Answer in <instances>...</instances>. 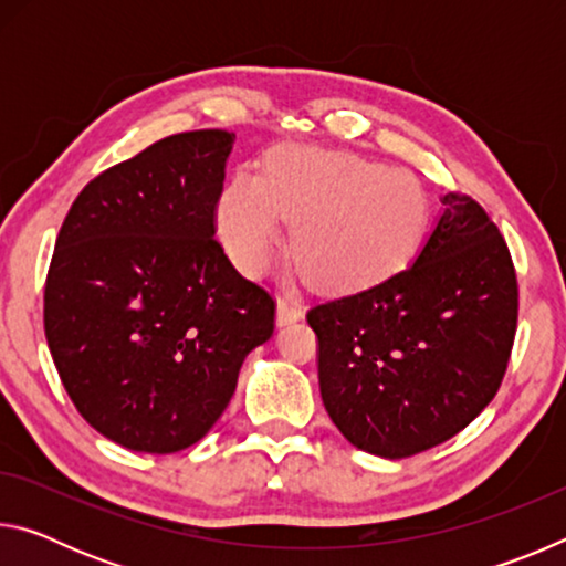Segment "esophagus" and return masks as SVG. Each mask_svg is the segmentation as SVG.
I'll use <instances>...</instances> for the list:
<instances>
[{"instance_id": "1", "label": "esophagus", "mask_w": 566, "mask_h": 566, "mask_svg": "<svg viewBox=\"0 0 566 566\" xmlns=\"http://www.w3.org/2000/svg\"><path fill=\"white\" fill-rule=\"evenodd\" d=\"M302 314H304V306L296 296H290V294L280 296V302H276V322L292 324L296 319H302Z\"/></svg>"}]
</instances>
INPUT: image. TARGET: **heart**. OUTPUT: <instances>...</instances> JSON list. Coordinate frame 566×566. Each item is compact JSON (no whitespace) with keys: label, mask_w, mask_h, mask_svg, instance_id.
I'll return each mask as SVG.
<instances>
[{"label":"heart","mask_w":566,"mask_h":566,"mask_svg":"<svg viewBox=\"0 0 566 566\" xmlns=\"http://www.w3.org/2000/svg\"><path fill=\"white\" fill-rule=\"evenodd\" d=\"M294 229V256L329 292L379 284L415 260L429 224L421 181L405 169L334 151L286 147L262 179L234 177L217 205V229L239 270L262 274Z\"/></svg>","instance_id":"heart-1"}]
</instances>
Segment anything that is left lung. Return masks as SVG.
I'll return each instance as SVG.
<instances>
[{
	"label": "left lung",
	"instance_id": "left-lung-1",
	"mask_svg": "<svg viewBox=\"0 0 566 566\" xmlns=\"http://www.w3.org/2000/svg\"><path fill=\"white\" fill-rule=\"evenodd\" d=\"M415 264L306 312L322 401L364 452L405 459L447 442L502 387L520 284L500 229L474 197L444 195Z\"/></svg>",
	"mask_w": 566,
	"mask_h": 566
}]
</instances>
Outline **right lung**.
<instances>
[{"label": "right lung", "instance_id": "obj_1", "mask_svg": "<svg viewBox=\"0 0 566 566\" xmlns=\"http://www.w3.org/2000/svg\"><path fill=\"white\" fill-rule=\"evenodd\" d=\"M234 132L171 134L74 199L44 282V334L80 415L134 452L171 454L222 417L276 302L214 237Z\"/></svg>", "mask_w": 566, "mask_h": 566}]
</instances>
